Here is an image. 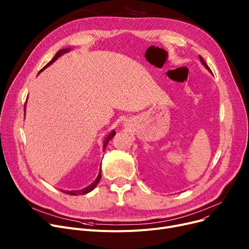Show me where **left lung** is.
Here are the masks:
<instances>
[{"mask_svg": "<svg viewBox=\"0 0 249 249\" xmlns=\"http://www.w3.org/2000/svg\"><path fill=\"white\" fill-rule=\"evenodd\" d=\"M200 60H201V62H202V64L204 65V67H205V68H206V69H207V70H208L209 71H210V72H212V71H211V70H210V69H209V67H208V65H207V63H206V62L204 61V59H203V57H202L201 55H200Z\"/></svg>", "mask_w": 249, "mask_h": 249, "instance_id": "1", "label": "left lung"}]
</instances>
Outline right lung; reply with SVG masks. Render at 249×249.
I'll use <instances>...</instances> for the list:
<instances>
[{"label":"right lung","instance_id":"obj_1","mask_svg":"<svg viewBox=\"0 0 249 249\" xmlns=\"http://www.w3.org/2000/svg\"><path fill=\"white\" fill-rule=\"evenodd\" d=\"M71 49L70 48H63V49H60L57 53L54 55V57L52 58L46 65L45 67L39 71L38 73H40L42 71H44L46 68H48L49 65H51L52 63H53L59 56H61L62 54H64V53H67V52H69ZM25 106H26V103H25ZM25 106H24V112H25ZM115 134H116V132L114 131H111L110 133H109V135L106 137V139H105V142H104V149L107 147V144L109 143V141L115 136ZM101 178H102V174H101V168H100V172H99V175H98V177H97V178L94 180V182L93 184H90L89 187H87V188H85V189H82V190H77V191H62L61 190V192H63V193H65V194H69V195H71V196H78V195H86V194H88V193H89L90 191H93L95 188H96V186L99 184V181H100V179H101Z\"/></svg>","mask_w":249,"mask_h":249}]
</instances>
